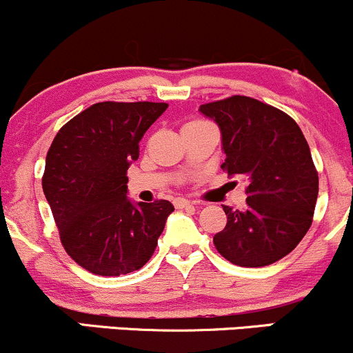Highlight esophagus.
I'll return each mask as SVG.
<instances>
[{
  "mask_svg": "<svg viewBox=\"0 0 353 353\" xmlns=\"http://www.w3.org/2000/svg\"><path fill=\"white\" fill-rule=\"evenodd\" d=\"M174 205H176V209H185V208H190L192 202L188 199H182V197H177V199H174Z\"/></svg>",
  "mask_w": 353,
  "mask_h": 353,
  "instance_id": "34e87169",
  "label": "esophagus"
}]
</instances>
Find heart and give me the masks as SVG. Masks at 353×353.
Segmentation results:
<instances>
[{
  "label": "heart",
  "instance_id": "1",
  "mask_svg": "<svg viewBox=\"0 0 353 353\" xmlns=\"http://www.w3.org/2000/svg\"><path fill=\"white\" fill-rule=\"evenodd\" d=\"M204 123V121H192V123H189V124H202Z\"/></svg>",
  "mask_w": 353,
  "mask_h": 353
}]
</instances>
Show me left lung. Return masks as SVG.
<instances>
[{"instance_id": "8db88e82", "label": "left lung", "mask_w": 353, "mask_h": 353, "mask_svg": "<svg viewBox=\"0 0 353 353\" xmlns=\"http://www.w3.org/2000/svg\"><path fill=\"white\" fill-rule=\"evenodd\" d=\"M219 125L228 176H244L247 205H224L228 224L214 236L219 254L241 267H264L305 236L319 196V174L301 128L277 108L247 98L202 104Z\"/></svg>"}]
</instances>
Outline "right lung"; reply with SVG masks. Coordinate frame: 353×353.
I'll use <instances>...</instances> for the list:
<instances>
[{
	"instance_id": "right-lung-1",
	"label": "right lung",
	"mask_w": 353,
	"mask_h": 353,
	"mask_svg": "<svg viewBox=\"0 0 353 353\" xmlns=\"http://www.w3.org/2000/svg\"><path fill=\"white\" fill-rule=\"evenodd\" d=\"M165 103H96L59 129L46 156L43 192L64 250L96 275H124L151 259L174 210L128 197L139 141Z\"/></svg>"
}]
</instances>
